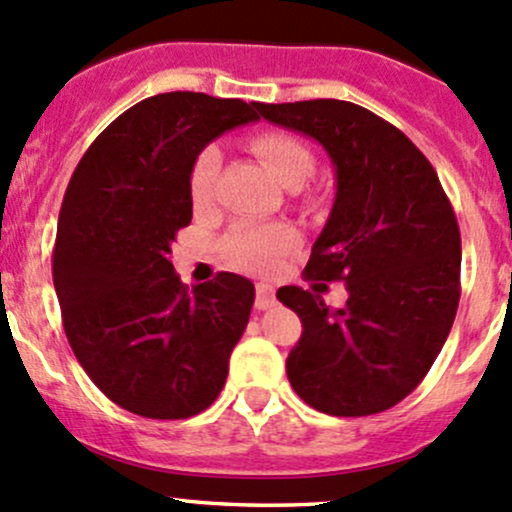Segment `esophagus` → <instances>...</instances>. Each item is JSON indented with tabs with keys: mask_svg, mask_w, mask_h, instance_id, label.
Masks as SVG:
<instances>
[{
	"mask_svg": "<svg viewBox=\"0 0 512 512\" xmlns=\"http://www.w3.org/2000/svg\"><path fill=\"white\" fill-rule=\"evenodd\" d=\"M274 289L265 282L255 284V306L257 308H272L274 306Z\"/></svg>",
	"mask_w": 512,
	"mask_h": 512,
	"instance_id": "obj_1",
	"label": "esophagus"
}]
</instances>
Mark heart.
I'll return each instance as SVG.
<instances>
[{
  "mask_svg": "<svg viewBox=\"0 0 512 512\" xmlns=\"http://www.w3.org/2000/svg\"><path fill=\"white\" fill-rule=\"evenodd\" d=\"M252 150L265 162V167L286 187H296L316 167L313 153L299 138L286 133H260L252 138ZM221 170V150L206 145L194 157L189 170V196L196 209H204L213 199V184ZM299 233L286 221H238L223 235V255L233 265L245 269L272 267L289 247L296 245Z\"/></svg>",
  "mask_w": 512,
  "mask_h": 512,
  "instance_id": "1",
  "label": "heart"
}]
</instances>
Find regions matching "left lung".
I'll return each instance as SVG.
<instances>
[{"label":"left lung","instance_id":"1","mask_svg":"<svg viewBox=\"0 0 512 512\" xmlns=\"http://www.w3.org/2000/svg\"><path fill=\"white\" fill-rule=\"evenodd\" d=\"M255 109L318 140L335 167L333 209L306 277L345 282L347 303L330 308L301 286L277 291L303 325L286 376L320 413L386 411L425 379L457 316L462 238L452 204L428 157L364 106L311 99Z\"/></svg>","mask_w":512,"mask_h":512}]
</instances>
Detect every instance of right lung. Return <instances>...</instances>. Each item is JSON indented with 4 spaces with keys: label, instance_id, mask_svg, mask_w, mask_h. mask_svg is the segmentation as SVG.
Returning a JSON list of instances; mask_svg holds the SVG:
<instances>
[{
    "label": "right lung",
    "instance_id": "add662e5",
    "mask_svg": "<svg viewBox=\"0 0 512 512\" xmlns=\"http://www.w3.org/2000/svg\"><path fill=\"white\" fill-rule=\"evenodd\" d=\"M255 106L201 92L138 101L99 133L67 184L53 250L65 335L101 393L143 418L206 411L250 320V279L218 272L189 289L170 255L192 223L194 157L260 119Z\"/></svg>",
    "mask_w": 512,
    "mask_h": 512
}]
</instances>
